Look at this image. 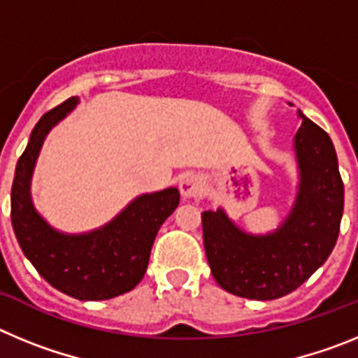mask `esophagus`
I'll return each mask as SVG.
<instances>
[{"label": "esophagus", "instance_id": "34e87169", "mask_svg": "<svg viewBox=\"0 0 358 358\" xmlns=\"http://www.w3.org/2000/svg\"><path fill=\"white\" fill-rule=\"evenodd\" d=\"M179 189L186 199H197L201 197L202 189H204V181L195 173H186L179 182Z\"/></svg>", "mask_w": 358, "mask_h": 358}]
</instances>
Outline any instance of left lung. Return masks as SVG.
<instances>
[{
  "mask_svg": "<svg viewBox=\"0 0 358 358\" xmlns=\"http://www.w3.org/2000/svg\"><path fill=\"white\" fill-rule=\"evenodd\" d=\"M303 118L296 134L299 192L273 235L252 236L222 210L202 213V236L215 281L227 292L271 301L301 287L334 251L344 210V185L330 136Z\"/></svg>",
  "mask_w": 358,
  "mask_h": 358,
  "instance_id": "1",
  "label": "left lung"
}]
</instances>
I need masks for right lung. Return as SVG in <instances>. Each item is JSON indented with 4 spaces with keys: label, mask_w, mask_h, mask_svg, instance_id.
<instances>
[{
    "label": "right lung",
    "mask_w": 358,
    "mask_h": 358,
    "mask_svg": "<svg viewBox=\"0 0 358 358\" xmlns=\"http://www.w3.org/2000/svg\"><path fill=\"white\" fill-rule=\"evenodd\" d=\"M78 98L71 96L37 122L15 166L10 195L14 233L24 256L57 290L80 301H102L134 289L145 276L161 224L176 211L179 189L141 195L118 217L87 235H62L39 217L30 201V179L50 129Z\"/></svg>",
    "instance_id": "right-lung-1"
}]
</instances>
